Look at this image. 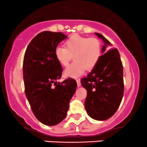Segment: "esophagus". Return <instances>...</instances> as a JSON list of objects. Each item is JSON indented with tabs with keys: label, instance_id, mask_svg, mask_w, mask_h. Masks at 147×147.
Returning <instances> with one entry per match:
<instances>
[{
	"label": "esophagus",
	"instance_id": "1",
	"mask_svg": "<svg viewBox=\"0 0 147 147\" xmlns=\"http://www.w3.org/2000/svg\"><path fill=\"white\" fill-rule=\"evenodd\" d=\"M76 82H77V84H78V87H80V85H81L80 80V79H77L76 80Z\"/></svg>",
	"mask_w": 147,
	"mask_h": 147
}]
</instances>
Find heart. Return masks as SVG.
<instances>
[{"mask_svg":"<svg viewBox=\"0 0 147 147\" xmlns=\"http://www.w3.org/2000/svg\"><path fill=\"white\" fill-rule=\"evenodd\" d=\"M64 46L65 47H56L55 57L59 64L65 67L69 64L73 55L75 61L65 70V75L70 78L80 76L86 69H92L101 57V42L96 38L74 34L65 41Z\"/></svg>","mask_w":147,"mask_h":147,"instance_id":"obj_1","label":"heart"}]
</instances>
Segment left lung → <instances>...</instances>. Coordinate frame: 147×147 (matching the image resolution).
<instances>
[{
    "instance_id": "obj_1",
    "label": "left lung",
    "mask_w": 147,
    "mask_h": 147,
    "mask_svg": "<svg viewBox=\"0 0 147 147\" xmlns=\"http://www.w3.org/2000/svg\"><path fill=\"white\" fill-rule=\"evenodd\" d=\"M95 35L105 43L103 55L91 72L81 80V84L87 92L84 102L87 114L92 119L103 121L113 116L121 104L124 94L123 66L117 49L107 48L111 45L109 41L101 34Z\"/></svg>"
}]
</instances>
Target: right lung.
<instances>
[{
  "label": "right lung",
  "mask_w": 147,
  "mask_h": 147,
  "mask_svg": "<svg viewBox=\"0 0 147 147\" xmlns=\"http://www.w3.org/2000/svg\"><path fill=\"white\" fill-rule=\"evenodd\" d=\"M67 36L62 32L44 31L28 45L23 60L25 92L35 117L47 126L65 119L77 82L68 78L57 82L63 72L55 57V50Z\"/></svg>",
  "instance_id": "obj_1"
}]
</instances>
